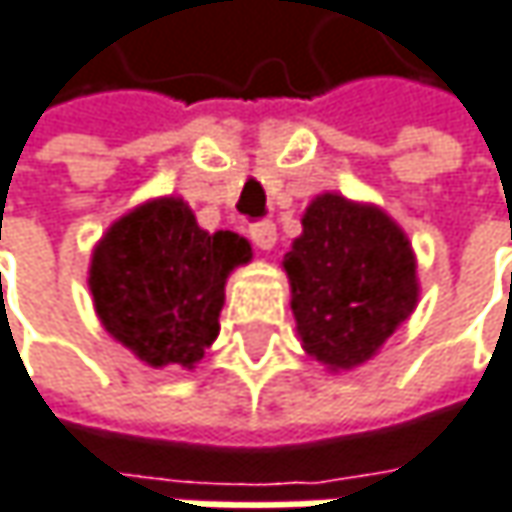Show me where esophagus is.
Segmentation results:
<instances>
[{"mask_svg":"<svg viewBox=\"0 0 512 512\" xmlns=\"http://www.w3.org/2000/svg\"><path fill=\"white\" fill-rule=\"evenodd\" d=\"M249 237H252V243H255L257 249L269 252V249L275 246V240H278L275 222H269V219H260V222H255V225L249 228Z\"/></svg>","mask_w":512,"mask_h":512,"instance_id":"34e87169","label":"esophagus"}]
</instances>
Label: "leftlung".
<instances>
[{
	"label": "left lung",
	"instance_id": "left-lung-1",
	"mask_svg": "<svg viewBox=\"0 0 512 512\" xmlns=\"http://www.w3.org/2000/svg\"><path fill=\"white\" fill-rule=\"evenodd\" d=\"M302 225L284 269L304 351L331 369H351L413 313V249L387 213L334 193L319 196Z\"/></svg>",
	"mask_w": 512,
	"mask_h": 512
}]
</instances>
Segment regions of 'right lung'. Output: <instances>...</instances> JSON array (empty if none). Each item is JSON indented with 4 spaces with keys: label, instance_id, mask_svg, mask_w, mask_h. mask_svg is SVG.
<instances>
[{
    "label": "right lung",
    "instance_id": "obj_1",
    "mask_svg": "<svg viewBox=\"0 0 512 512\" xmlns=\"http://www.w3.org/2000/svg\"><path fill=\"white\" fill-rule=\"evenodd\" d=\"M252 257L231 234H208L181 199L122 216L93 252L90 290L111 337L149 366H187L219 334L225 278Z\"/></svg>",
    "mask_w": 512,
    "mask_h": 512
}]
</instances>
